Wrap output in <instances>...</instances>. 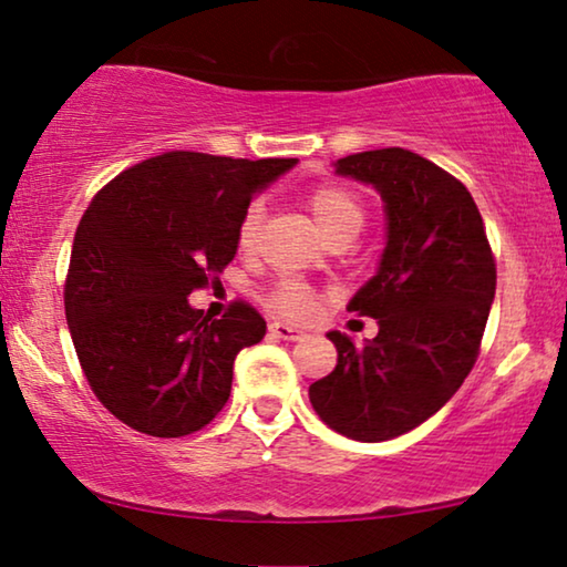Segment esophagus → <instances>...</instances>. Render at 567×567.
<instances>
[{
    "label": "esophagus",
    "instance_id": "esophagus-1",
    "mask_svg": "<svg viewBox=\"0 0 567 567\" xmlns=\"http://www.w3.org/2000/svg\"><path fill=\"white\" fill-rule=\"evenodd\" d=\"M268 330L274 332L276 338H281V340H301V338H307L305 330L291 328V324H284V322H270Z\"/></svg>",
    "mask_w": 567,
    "mask_h": 567
}]
</instances>
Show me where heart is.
<instances>
[{
	"instance_id": "b5f03b06",
	"label": "heart",
	"mask_w": 567,
	"mask_h": 567,
	"mask_svg": "<svg viewBox=\"0 0 567 567\" xmlns=\"http://www.w3.org/2000/svg\"><path fill=\"white\" fill-rule=\"evenodd\" d=\"M307 212L312 214L317 229L328 243L336 239H353L367 224V206L359 193L348 185L340 183H324L317 185L305 196ZM260 227H262V206L250 204L239 216L235 227V245L243 255H250L258 250L260 243ZM317 305V291L312 286L293 281H278L266 297V307L278 317H289V320H305Z\"/></svg>"
}]
</instances>
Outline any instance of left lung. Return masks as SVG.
Returning a JSON list of instances; mask_svg holds the SVG:
<instances>
[{
  "instance_id": "1",
  "label": "left lung",
  "mask_w": 567,
  "mask_h": 567,
  "mask_svg": "<svg viewBox=\"0 0 567 567\" xmlns=\"http://www.w3.org/2000/svg\"><path fill=\"white\" fill-rule=\"evenodd\" d=\"M336 173L374 185L384 200L382 262L348 305L374 317L379 332L363 346L328 332L338 363L309 386V402L332 431L386 441L439 413L475 367L495 258L470 190L421 154L400 146L348 154Z\"/></svg>"
}]
</instances>
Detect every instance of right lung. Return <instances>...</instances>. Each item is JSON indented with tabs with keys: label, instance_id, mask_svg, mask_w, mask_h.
I'll return each instance as SVG.
<instances>
[{
	"label": "right lung",
	"instance_id": "right-lung-1",
	"mask_svg": "<svg viewBox=\"0 0 567 567\" xmlns=\"http://www.w3.org/2000/svg\"><path fill=\"white\" fill-rule=\"evenodd\" d=\"M293 165L167 152L90 200L66 270V324L90 390L128 429L181 439L227 405L237 353L260 343L266 320L243 299L214 320L188 293L219 278L252 193Z\"/></svg>",
	"mask_w": 567,
	"mask_h": 567
}]
</instances>
